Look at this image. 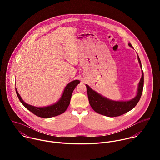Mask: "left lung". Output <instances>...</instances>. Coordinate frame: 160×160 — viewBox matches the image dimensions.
I'll return each instance as SVG.
<instances>
[{
  "label": "left lung",
  "instance_id": "left-lung-1",
  "mask_svg": "<svg viewBox=\"0 0 160 160\" xmlns=\"http://www.w3.org/2000/svg\"><path fill=\"white\" fill-rule=\"evenodd\" d=\"M128 45L132 48L130 43H128ZM138 60L140 66L142 68L141 62L139 56ZM85 85L87 87L90 105L96 112L102 115L109 117H118L132 109L139 101L143 90L144 73L142 71V77L139 83L138 94L133 99L128 101H113L109 100L93 90L88 85Z\"/></svg>",
  "mask_w": 160,
  "mask_h": 160
}]
</instances>
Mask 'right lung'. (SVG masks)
<instances>
[{"instance_id":"obj_1","label":"right lung","mask_w":160,"mask_h":160,"mask_svg":"<svg viewBox=\"0 0 160 160\" xmlns=\"http://www.w3.org/2000/svg\"><path fill=\"white\" fill-rule=\"evenodd\" d=\"M78 83H80L79 80H74L70 82V83H68L64 88L62 97L57 103L48 107L43 108L35 107L25 103L21 99V96L18 92L16 88V92L19 101L27 109H28L29 111H30L37 117L48 118L59 115L66 110V109L68 108V106H69L70 103V100L73 91Z\"/></svg>"}]
</instances>
